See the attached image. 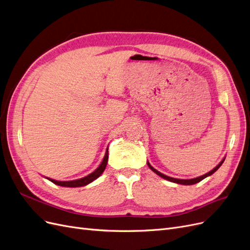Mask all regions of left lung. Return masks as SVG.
Here are the masks:
<instances>
[{
  "instance_id": "obj_1",
  "label": "left lung",
  "mask_w": 250,
  "mask_h": 250,
  "mask_svg": "<svg viewBox=\"0 0 250 250\" xmlns=\"http://www.w3.org/2000/svg\"><path fill=\"white\" fill-rule=\"evenodd\" d=\"M224 160L225 159H223L221 162L217 165L213 170H211L210 172H208V173H206V174H204V175H201V176H198V178H195V179H191V180H180V179H174V178H170V176H167V175H165V174H163V173H161L160 171H158L157 169H155L154 167H152L148 162H147V165H148V167L151 169L152 171H154L155 173H157L158 175H160L161 178H163V179H165V180H167V181H169V182H172V183H176V184H181V185H194V184H196V183H198V182H200V181H203L204 179H206L207 176H210V175H212L217 169H218L221 165H222V163L224 162Z\"/></svg>"
}]
</instances>
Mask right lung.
<instances>
[{"label": "right lung", "mask_w": 250, "mask_h": 250, "mask_svg": "<svg viewBox=\"0 0 250 250\" xmlns=\"http://www.w3.org/2000/svg\"><path fill=\"white\" fill-rule=\"evenodd\" d=\"M108 148L106 150V154H104V160L102 161L101 165L95 169V170L93 172H91L90 174H88L87 176H85V178H82V179H79V180H75V181H55L53 179H49L46 178L49 181H51L52 183L58 185V186H62V187H83V186H86V185L90 184L91 182H93L94 180H96L99 178V176L104 172V168H106L107 166V163H108Z\"/></svg>", "instance_id": "1"}]
</instances>
